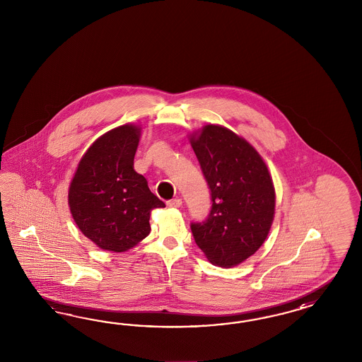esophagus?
Returning a JSON list of instances; mask_svg holds the SVG:
<instances>
[{"instance_id": "esophagus-1", "label": "esophagus", "mask_w": 362, "mask_h": 362, "mask_svg": "<svg viewBox=\"0 0 362 362\" xmlns=\"http://www.w3.org/2000/svg\"><path fill=\"white\" fill-rule=\"evenodd\" d=\"M180 206H182V199H173L167 202V207H171V209H179Z\"/></svg>"}]
</instances>
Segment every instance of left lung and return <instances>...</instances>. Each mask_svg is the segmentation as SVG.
Returning a JSON list of instances; mask_svg holds the SVG:
<instances>
[{"mask_svg":"<svg viewBox=\"0 0 362 362\" xmlns=\"http://www.w3.org/2000/svg\"><path fill=\"white\" fill-rule=\"evenodd\" d=\"M211 192L209 216L191 223L209 262L230 268L252 256L274 221V188L262 156L226 127L207 124L191 136Z\"/></svg>","mask_w":362,"mask_h":362,"instance_id":"1","label":"left lung"}]
</instances>
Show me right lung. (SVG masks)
<instances>
[{
    "mask_svg": "<svg viewBox=\"0 0 362 362\" xmlns=\"http://www.w3.org/2000/svg\"><path fill=\"white\" fill-rule=\"evenodd\" d=\"M139 135L141 129L132 124L102 135L82 156L69 188L78 228L111 252H124L143 240L151 230V211L165 207L134 170Z\"/></svg>",
    "mask_w": 362,
    "mask_h": 362,
    "instance_id": "1",
    "label": "right lung"
}]
</instances>
